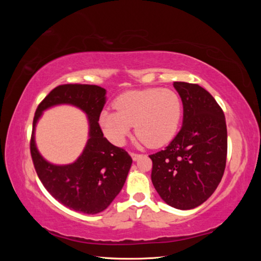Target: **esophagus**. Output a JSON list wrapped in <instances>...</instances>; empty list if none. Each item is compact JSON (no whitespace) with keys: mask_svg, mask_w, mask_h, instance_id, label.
Masks as SVG:
<instances>
[{"mask_svg":"<svg viewBox=\"0 0 261 261\" xmlns=\"http://www.w3.org/2000/svg\"><path fill=\"white\" fill-rule=\"evenodd\" d=\"M130 155H132V158H133V160L134 161H137L139 158L141 156V154H139V153H135V152H130Z\"/></svg>","mask_w":261,"mask_h":261,"instance_id":"1","label":"esophagus"}]
</instances>
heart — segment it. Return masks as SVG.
<instances>
[{"mask_svg":"<svg viewBox=\"0 0 261 261\" xmlns=\"http://www.w3.org/2000/svg\"><path fill=\"white\" fill-rule=\"evenodd\" d=\"M116 112L103 110L99 123L114 144L123 143L133 124L141 143L163 146L175 136L181 118V101L169 88H149L121 94L114 101Z\"/></svg>","mask_w":261,"mask_h":261,"instance_id":"1","label":"heart"}]
</instances>
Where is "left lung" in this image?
<instances>
[{
  "mask_svg": "<svg viewBox=\"0 0 261 261\" xmlns=\"http://www.w3.org/2000/svg\"><path fill=\"white\" fill-rule=\"evenodd\" d=\"M183 102V125L161 151L150 154L151 180L169 206L189 210L200 206L223 176L227 132L222 109L197 84L174 82Z\"/></svg>",
  "mask_w": 261,
  "mask_h": 261,
  "instance_id": "left-lung-1",
  "label": "left lung"
}]
</instances>
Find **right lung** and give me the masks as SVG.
I'll return each instance as SVG.
<instances>
[{
	"label": "right lung",
	"mask_w": 261,
	"mask_h": 261,
	"mask_svg": "<svg viewBox=\"0 0 261 261\" xmlns=\"http://www.w3.org/2000/svg\"><path fill=\"white\" fill-rule=\"evenodd\" d=\"M107 90L96 85L67 84L54 88L38 106L34 117L30 152L41 183L65 207L96 215L107 209L121 192L132 165L124 149L103 137L99 117L106 105ZM59 104L80 107L90 122V138L83 153L73 164L52 165L38 153L34 141L36 122L44 109Z\"/></svg>",
	"instance_id": "add662e5"
}]
</instances>
